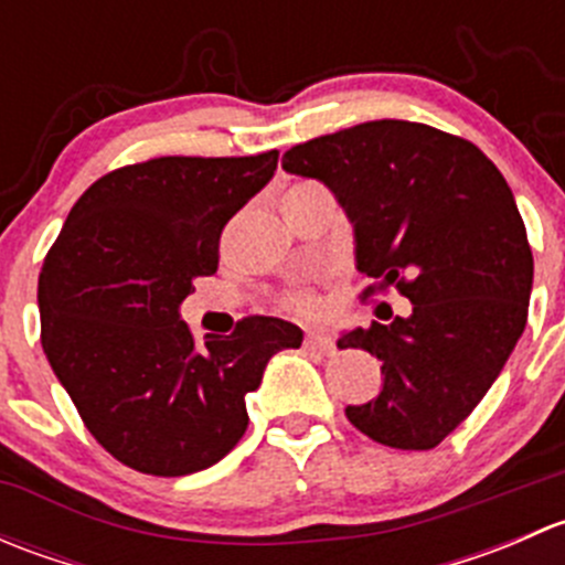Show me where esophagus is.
Returning <instances> with one entry per match:
<instances>
[{
	"label": "esophagus",
	"mask_w": 565,
	"mask_h": 565,
	"mask_svg": "<svg viewBox=\"0 0 565 565\" xmlns=\"http://www.w3.org/2000/svg\"><path fill=\"white\" fill-rule=\"evenodd\" d=\"M303 344L311 347V350H319L322 355H330V352H333V339H330L324 330H309V333H306Z\"/></svg>",
	"instance_id": "esophagus-1"
}]
</instances>
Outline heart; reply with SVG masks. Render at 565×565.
<instances>
[{"instance_id": "1", "label": "heart", "mask_w": 565, "mask_h": 565, "mask_svg": "<svg viewBox=\"0 0 565 565\" xmlns=\"http://www.w3.org/2000/svg\"><path fill=\"white\" fill-rule=\"evenodd\" d=\"M289 191H292V188H289ZM281 306L289 311H298V315H311V311H317L319 300L309 284H295L292 289H287V292H284Z\"/></svg>"}]
</instances>
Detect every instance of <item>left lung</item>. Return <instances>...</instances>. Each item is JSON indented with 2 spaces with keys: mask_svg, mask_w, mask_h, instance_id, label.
Masks as SVG:
<instances>
[{
  "mask_svg": "<svg viewBox=\"0 0 565 565\" xmlns=\"http://www.w3.org/2000/svg\"><path fill=\"white\" fill-rule=\"evenodd\" d=\"M289 174L324 182L355 230L363 298L396 289L407 317L339 339L383 361V391L344 409L383 446L429 451L476 409L527 322L533 254L505 177L472 141L374 119L284 152Z\"/></svg>",
  "mask_w": 565,
  "mask_h": 565,
  "instance_id": "1",
  "label": "left lung"
}]
</instances>
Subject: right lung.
Masks as SVG:
<instances>
[{
  "label": "right lung",
  "instance_id": "1",
  "mask_svg": "<svg viewBox=\"0 0 565 565\" xmlns=\"http://www.w3.org/2000/svg\"><path fill=\"white\" fill-rule=\"evenodd\" d=\"M278 150L167 156L114 169L67 213L38 281L40 341L89 435L122 465L188 476L246 435V396L303 330L246 317L193 341L180 303L218 270L232 215L270 182Z\"/></svg>",
  "mask_w": 565,
  "mask_h": 565
}]
</instances>
